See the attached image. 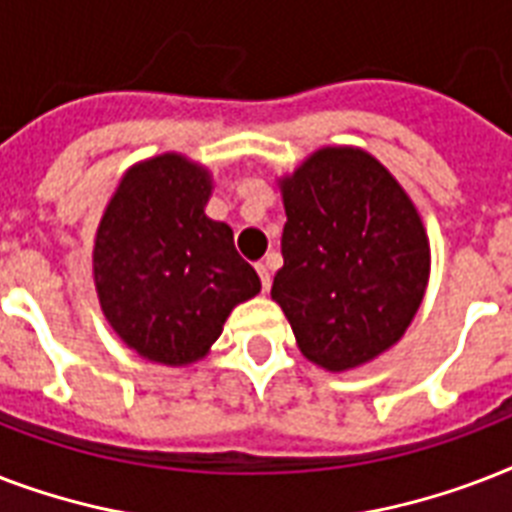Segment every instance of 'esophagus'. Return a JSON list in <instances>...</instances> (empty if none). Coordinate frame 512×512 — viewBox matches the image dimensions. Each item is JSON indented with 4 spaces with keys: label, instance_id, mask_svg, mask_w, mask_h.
Masks as SVG:
<instances>
[{
    "label": "esophagus",
    "instance_id": "34e87169",
    "mask_svg": "<svg viewBox=\"0 0 512 512\" xmlns=\"http://www.w3.org/2000/svg\"><path fill=\"white\" fill-rule=\"evenodd\" d=\"M255 268H257V273H260V284H263V292H268V289H271V271H268V265L257 263Z\"/></svg>",
    "mask_w": 512,
    "mask_h": 512
}]
</instances>
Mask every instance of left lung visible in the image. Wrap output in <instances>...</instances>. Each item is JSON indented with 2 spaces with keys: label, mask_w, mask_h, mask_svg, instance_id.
Instances as JSON below:
<instances>
[{
  "label": "left lung",
  "mask_w": 512,
  "mask_h": 512,
  "mask_svg": "<svg viewBox=\"0 0 512 512\" xmlns=\"http://www.w3.org/2000/svg\"><path fill=\"white\" fill-rule=\"evenodd\" d=\"M287 225L271 297L297 348L348 372L396 345L430 279L422 217L388 167L356 146H324L279 177Z\"/></svg>",
  "instance_id": "obj_1"
}]
</instances>
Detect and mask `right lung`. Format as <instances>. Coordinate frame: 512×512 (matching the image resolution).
Listing matches in <instances>:
<instances>
[{
	"mask_svg": "<svg viewBox=\"0 0 512 512\" xmlns=\"http://www.w3.org/2000/svg\"><path fill=\"white\" fill-rule=\"evenodd\" d=\"M212 172L183 154L132 164L100 217L92 279L119 340L164 366L207 356L225 319L260 292L231 225L207 217Z\"/></svg>",
	"mask_w": 512,
	"mask_h": 512,
	"instance_id": "add662e5",
	"label": "right lung"
}]
</instances>
